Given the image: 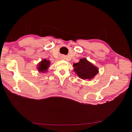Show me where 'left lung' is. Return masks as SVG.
<instances>
[{"instance_id":"obj_1","label":"left lung","mask_w":132,"mask_h":132,"mask_svg":"<svg viewBox=\"0 0 132 132\" xmlns=\"http://www.w3.org/2000/svg\"><path fill=\"white\" fill-rule=\"evenodd\" d=\"M73 67L75 72L82 79L90 80L98 73V68L89 62L86 58H82L78 63L73 64Z\"/></svg>"}]
</instances>
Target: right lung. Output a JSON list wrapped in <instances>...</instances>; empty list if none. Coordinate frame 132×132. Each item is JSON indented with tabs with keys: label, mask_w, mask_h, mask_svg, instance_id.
<instances>
[{
	"label": "right lung",
	"mask_w": 132,
	"mask_h": 132,
	"mask_svg": "<svg viewBox=\"0 0 132 132\" xmlns=\"http://www.w3.org/2000/svg\"><path fill=\"white\" fill-rule=\"evenodd\" d=\"M50 61H47L46 59H44L40 62L38 66V71H41V72L44 73V71H47V69H48L49 66H50Z\"/></svg>",
	"instance_id": "1"
}]
</instances>
